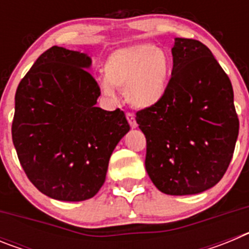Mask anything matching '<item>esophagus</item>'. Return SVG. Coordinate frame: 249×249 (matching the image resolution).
Returning a JSON list of instances; mask_svg holds the SVG:
<instances>
[{
  "mask_svg": "<svg viewBox=\"0 0 249 249\" xmlns=\"http://www.w3.org/2000/svg\"><path fill=\"white\" fill-rule=\"evenodd\" d=\"M126 117H127V120H128L129 126H131L132 128H136V127H137V122H136L135 114H133V113H126Z\"/></svg>",
  "mask_w": 249,
  "mask_h": 249,
  "instance_id": "1",
  "label": "esophagus"
}]
</instances>
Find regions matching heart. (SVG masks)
Segmentation results:
<instances>
[{
	"mask_svg": "<svg viewBox=\"0 0 249 249\" xmlns=\"http://www.w3.org/2000/svg\"><path fill=\"white\" fill-rule=\"evenodd\" d=\"M172 73V58L163 48L141 43L116 50L105 62L98 80L103 94L114 97L123 87L127 102L138 109L151 108L167 94Z\"/></svg>",
	"mask_w": 249,
	"mask_h": 249,
	"instance_id": "heart-1",
	"label": "heart"
}]
</instances>
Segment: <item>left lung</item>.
Listing matches in <instances>:
<instances>
[{
  "label": "left lung",
  "mask_w": 249,
  "mask_h": 249,
  "mask_svg": "<svg viewBox=\"0 0 249 249\" xmlns=\"http://www.w3.org/2000/svg\"><path fill=\"white\" fill-rule=\"evenodd\" d=\"M167 94L137 112L147 140L146 171L160 192L197 195L221 181L232 160L239 121L233 89L211 50L175 38Z\"/></svg>",
  "instance_id": "obj_1"
}]
</instances>
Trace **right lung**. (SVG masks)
I'll return each mask as SVG.
<instances>
[{
  "instance_id": "add662e5",
  "label": "right lung",
  "mask_w": 249,
  "mask_h": 249,
  "mask_svg": "<svg viewBox=\"0 0 249 249\" xmlns=\"http://www.w3.org/2000/svg\"><path fill=\"white\" fill-rule=\"evenodd\" d=\"M80 51L48 48L17 87L12 141L23 171L57 201L92 198L105 183L112 152L129 131L117 108L96 107L100 87Z\"/></svg>"
}]
</instances>
